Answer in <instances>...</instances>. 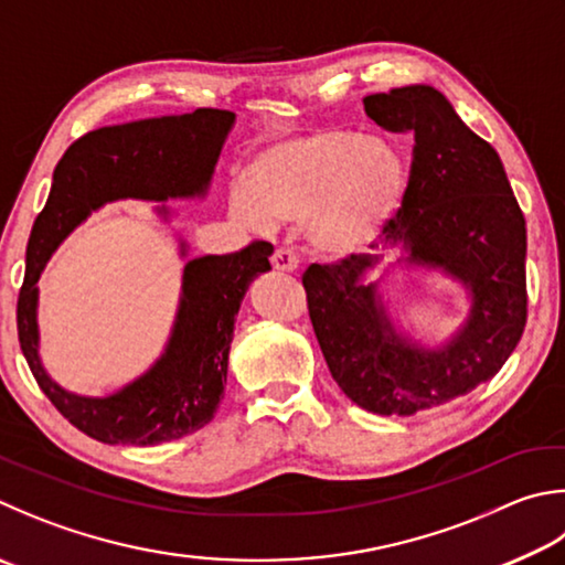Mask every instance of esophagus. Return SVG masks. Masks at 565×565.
Returning a JSON list of instances; mask_svg holds the SVG:
<instances>
[{"instance_id":"1","label":"esophagus","mask_w":565,"mask_h":565,"mask_svg":"<svg viewBox=\"0 0 565 565\" xmlns=\"http://www.w3.org/2000/svg\"><path fill=\"white\" fill-rule=\"evenodd\" d=\"M271 266H274V271L294 274L296 269H299V256H296L291 249H276L271 256Z\"/></svg>"}]
</instances>
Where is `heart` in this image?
<instances>
[{
    "instance_id": "b5f03b06",
    "label": "heart",
    "mask_w": 565,
    "mask_h": 565,
    "mask_svg": "<svg viewBox=\"0 0 565 565\" xmlns=\"http://www.w3.org/2000/svg\"><path fill=\"white\" fill-rule=\"evenodd\" d=\"M407 194L409 168L395 146L318 130L256 152L232 194V210L254 230L303 224L316 254L348 262L385 239Z\"/></svg>"
}]
</instances>
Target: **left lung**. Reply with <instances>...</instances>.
Here are the masks:
<instances>
[{
    "label": "left lung",
    "instance_id": "left-lung-1",
    "mask_svg": "<svg viewBox=\"0 0 565 565\" xmlns=\"http://www.w3.org/2000/svg\"><path fill=\"white\" fill-rule=\"evenodd\" d=\"M365 116L415 136L409 194L383 254L311 264L309 316L333 381L377 415L445 405L494 377L526 326V222L499 152L427 84L363 98ZM395 270H425L468 296L460 326L427 344L388 311Z\"/></svg>",
    "mask_w": 565,
    "mask_h": 565
}]
</instances>
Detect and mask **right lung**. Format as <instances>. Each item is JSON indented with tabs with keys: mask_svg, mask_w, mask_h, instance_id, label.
Listing matches in <instances>:
<instances>
[{
	"mask_svg": "<svg viewBox=\"0 0 565 565\" xmlns=\"http://www.w3.org/2000/svg\"><path fill=\"white\" fill-rule=\"evenodd\" d=\"M234 120L237 116L230 110L200 108L98 128L78 138L54 170L46 207L26 247V274L17 301L19 343L44 395L71 425L98 443L148 447L212 423L224 397L242 299L256 276L271 269L274 247L254 242L237 254L192 259L188 239L175 232L184 266L168 341L146 371L106 395L71 393L46 373L39 353L41 271L61 242L108 202H158L152 212L172 227L178 210L168 200L207 198Z\"/></svg>",
	"mask_w": 565,
	"mask_h": 565,
	"instance_id": "1",
	"label": "right lung"
}]
</instances>
